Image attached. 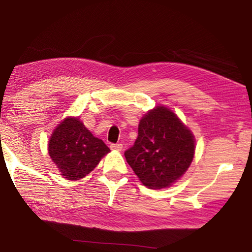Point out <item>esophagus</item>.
I'll return each mask as SVG.
<instances>
[{"instance_id": "esophagus-1", "label": "esophagus", "mask_w": 252, "mask_h": 252, "mask_svg": "<svg viewBox=\"0 0 252 252\" xmlns=\"http://www.w3.org/2000/svg\"><path fill=\"white\" fill-rule=\"evenodd\" d=\"M110 148L112 149V150H116V151H121L122 150V148H123V146L121 143H112L110 146Z\"/></svg>"}]
</instances>
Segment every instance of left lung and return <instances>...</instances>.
<instances>
[{
	"label": "left lung",
	"mask_w": 252,
	"mask_h": 252,
	"mask_svg": "<svg viewBox=\"0 0 252 252\" xmlns=\"http://www.w3.org/2000/svg\"><path fill=\"white\" fill-rule=\"evenodd\" d=\"M133 147L125 152L126 162L146 187L171 186L193 160V134L165 106H157L144 114Z\"/></svg>",
	"instance_id": "obj_1"
}]
</instances>
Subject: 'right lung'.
<instances>
[{"label": "right lung", "mask_w": 252, "mask_h": 252, "mask_svg": "<svg viewBox=\"0 0 252 252\" xmlns=\"http://www.w3.org/2000/svg\"><path fill=\"white\" fill-rule=\"evenodd\" d=\"M110 149L95 138L79 118H66L55 127L49 141V155L67 180L90 173Z\"/></svg>", "instance_id": "right-lung-1"}]
</instances>
